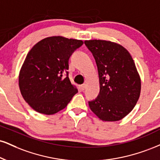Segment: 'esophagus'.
I'll use <instances>...</instances> for the list:
<instances>
[{
  "label": "esophagus",
  "mask_w": 160,
  "mask_h": 160,
  "mask_svg": "<svg viewBox=\"0 0 160 160\" xmlns=\"http://www.w3.org/2000/svg\"><path fill=\"white\" fill-rule=\"evenodd\" d=\"M85 88H86V84L85 83L82 84V85L80 86V89H81L82 91H83V90L85 89Z\"/></svg>",
  "instance_id": "esophagus-1"
}]
</instances>
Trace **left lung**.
I'll return each instance as SVG.
<instances>
[{"label":"left lung","instance_id":"8db88e82","mask_svg":"<svg viewBox=\"0 0 160 160\" xmlns=\"http://www.w3.org/2000/svg\"><path fill=\"white\" fill-rule=\"evenodd\" d=\"M98 71L100 92L88 101L90 109L105 122H116L128 115L137 103L141 80L131 55L122 45L105 40L84 42Z\"/></svg>","mask_w":160,"mask_h":160}]
</instances>
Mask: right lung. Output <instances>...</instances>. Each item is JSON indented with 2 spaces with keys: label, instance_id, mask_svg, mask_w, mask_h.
<instances>
[{
  "label": "right lung",
  "instance_id": "add662e5",
  "mask_svg": "<svg viewBox=\"0 0 160 160\" xmlns=\"http://www.w3.org/2000/svg\"><path fill=\"white\" fill-rule=\"evenodd\" d=\"M82 44L81 40L51 36L38 42L29 51L19 73L18 84L24 101L34 110L55 114L65 108L78 93L67 70L69 58Z\"/></svg>",
  "mask_w": 160,
  "mask_h": 160
}]
</instances>
